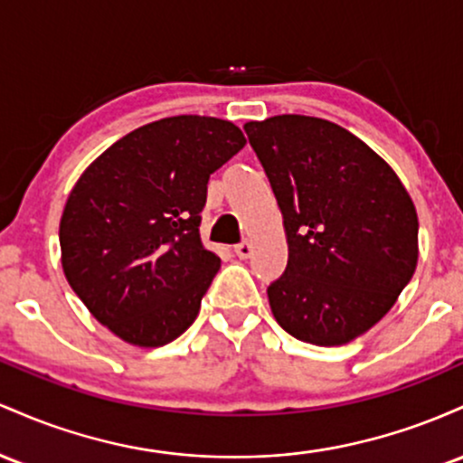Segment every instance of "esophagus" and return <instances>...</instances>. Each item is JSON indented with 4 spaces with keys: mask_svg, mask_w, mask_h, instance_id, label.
<instances>
[{
    "mask_svg": "<svg viewBox=\"0 0 463 463\" xmlns=\"http://www.w3.org/2000/svg\"><path fill=\"white\" fill-rule=\"evenodd\" d=\"M233 251H236L238 258L245 260V258H249V256H251V253H253V247H251V242L245 241V242H241V245L233 247Z\"/></svg>",
    "mask_w": 463,
    "mask_h": 463,
    "instance_id": "1",
    "label": "esophagus"
}]
</instances>
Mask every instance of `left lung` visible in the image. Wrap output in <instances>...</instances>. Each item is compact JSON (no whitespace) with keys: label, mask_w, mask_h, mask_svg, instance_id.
Masks as SVG:
<instances>
[{"label":"left lung","mask_w":463,"mask_h":463,"mask_svg":"<svg viewBox=\"0 0 463 463\" xmlns=\"http://www.w3.org/2000/svg\"><path fill=\"white\" fill-rule=\"evenodd\" d=\"M288 242L271 313L295 339L345 345L396 304L418 264V214L381 155L339 124L310 116L247 122Z\"/></svg>","instance_id":"8db88e82"}]
</instances>
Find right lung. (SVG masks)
<instances>
[{
  "label": "right lung",
  "instance_id": "obj_1",
  "mask_svg": "<svg viewBox=\"0 0 463 463\" xmlns=\"http://www.w3.org/2000/svg\"><path fill=\"white\" fill-rule=\"evenodd\" d=\"M245 144L230 119L164 118L118 139L71 188L63 273L122 341L159 347L194 324L221 269L199 236L207 181Z\"/></svg>",
  "mask_w": 463,
  "mask_h": 463
}]
</instances>
